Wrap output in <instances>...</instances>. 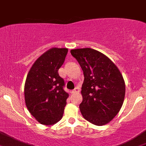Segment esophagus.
<instances>
[{"instance_id": "esophagus-1", "label": "esophagus", "mask_w": 146, "mask_h": 146, "mask_svg": "<svg viewBox=\"0 0 146 146\" xmlns=\"http://www.w3.org/2000/svg\"><path fill=\"white\" fill-rule=\"evenodd\" d=\"M79 91H80V88L79 87H76L72 91V93L73 94H76V93H79Z\"/></svg>"}]
</instances>
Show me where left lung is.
<instances>
[{
    "label": "left lung",
    "mask_w": 146,
    "mask_h": 146,
    "mask_svg": "<svg viewBox=\"0 0 146 146\" xmlns=\"http://www.w3.org/2000/svg\"><path fill=\"white\" fill-rule=\"evenodd\" d=\"M84 72L82 116L97 126L108 124L119 112L125 96V83L116 65L106 55L94 49H73Z\"/></svg>",
    "instance_id": "obj_1"
}]
</instances>
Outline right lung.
<instances>
[{
  "instance_id": "right-lung-1",
  "label": "right lung",
  "mask_w": 146,
  "mask_h": 146,
  "mask_svg": "<svg viewBox=\"0 0 146 146\" xmlns=\"http://www.w3.org/2000/svg\"><path fill=\"white\" fill-rule=\"evenodd\" d=\"M68 49L52 48L35 61L25 85L27 108L44 125H52L62 117L69 94L63 89L64 79L58 70L64 62Z\"/></svg>"
}]
</instances>
